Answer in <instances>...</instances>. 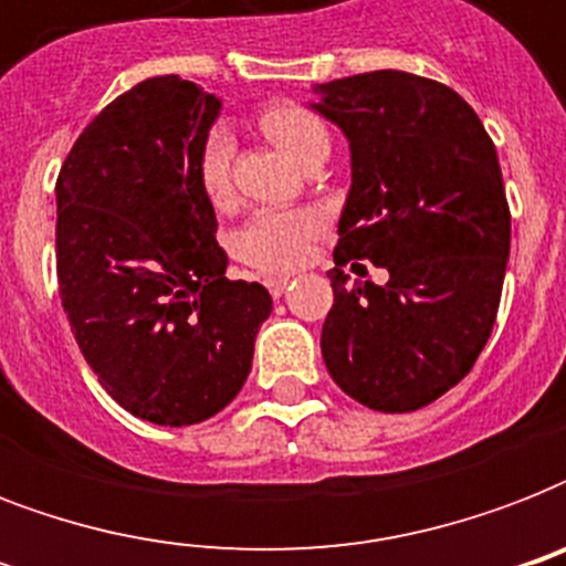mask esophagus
<instances>
[{"mask_svg": "<svg viewBox=\"0 0 566 566\" xmlns=\"http://www.w3.org/2000/svg\"><path fill=\"white\" fill-rule=\"evenodd\" d=\"M264 284H266V291L273 293L275 300H279V296H282V293L287 291V284H291V279H287V275H270V279H264Z\"/></svg>", "mask_w": 566, "mask_h": 566, "instance_id": "34e87169", "label": "esophagus"}]
</instances>
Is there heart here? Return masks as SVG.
<instances>
[{"instance_id": "heart-1", "label": "heart", "mask_w": 566, "mask_h": 566, "mask_svg": "<svg viewBox=\"0 0 566 566\" xmlns=\"http://www.w3.org/2000/svg\"><path fill=\"white\" fill-rule=\"evenodd\" d=\"M261 128L275 146H282L296 164L314 161L332 149L326 123L314 111L282 102L261 114ZM199 188L208 202L226 205L231 199V140L226 132H211L205 137L199 164H196ZM319 234V220L308 211H258L252 213L231 240L234 255L243 264L261 273H287L305 261L311 243Z\"/></svg>"}]
</instances>
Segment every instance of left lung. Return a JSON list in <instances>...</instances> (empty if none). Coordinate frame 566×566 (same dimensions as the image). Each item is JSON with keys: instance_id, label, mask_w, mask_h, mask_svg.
I'll use <instances>...</instances> for the list:
<instances>
[{"instance_id": "obj_1", "label": "left lung", "mask_w": 566, "mask_h": 566, "mask_svg": "<svg viewBox=\"0 0 566 566\" xmlns=\"http://www.w3.org/2000/svg\"><path fill=\"white\" fill-rule=\"evenodd\" d=\"M314 91L353 153L323 361L355 402L417 411L473 370L496 323L511 252L500 158L479 114L422 75L376 70ZM361 260L391 279L346 285L343 266L366 272Z\"/></svg>"}]
</instances>
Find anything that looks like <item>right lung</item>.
<instances>
[{"instance_id":"1","label":"right lung","mask_w":566,"mask_h":566,"mask_svg":"<svg viewBox=\"0 0 566 566\" xmlns=\"http://www.w3.org/2000/svg\"><path fill=\"white\" fill-rule=\"evenodd\" d=\"M220 99L155 75L91 119L57 172V291L84 361L126 411L193 426L240 394L273 300L229 282L196 164Z\"/></svg>"}]
</instances>
